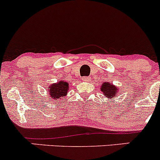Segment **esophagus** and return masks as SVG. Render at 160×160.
<instances>
[{"instance_id": "obj_1", "label": "esophagus", "mask_w": 160, "mask_h": 160, "mask_svg": "<svg viewBox=\"0 0 160 160\" xmlns=\"http://www.w3.org/2000/svg\"><path fill=\"white\" fill-rule=\"evenodd\" d=\"M82 81H84V82L88 81V80H89V78L86 77V76H84V77L82 78Z\"/></svg>"}]
</instances>
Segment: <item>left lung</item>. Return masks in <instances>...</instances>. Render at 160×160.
<instances>
[{
	"instance_id": "8db88e82",
	"label": "left lung",
	"mask_w": 160,
	"mask_h": 160,
	"mask_svg": "<svg viewBox=\"0 0 160 160\" xmlns=\"http://www.w3.org/2000/svg\"><path fill=\"white\" fill-rule=\"evenodd\" d=\"M100 90L103 92V94L108 98H112L115 97L118 93V89L116 86H114L112 83L108 82H104L100 87Z\"/></svg>"
}]
</instances>
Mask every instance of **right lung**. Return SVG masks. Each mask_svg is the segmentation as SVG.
Wrapping results in <instances>:
<instances>
[{
  "instance_id": "right-lung-1",
  "label": "right lung",
  "mask_w": 160,
  "mask_h": 160,
  "mask_svg": "<svg viewBox=\"0 0 160 160\" xmlns=\"http://www.w3.org/2000/svg\"><path fill=\"white\" fill-rule=\"evenodd\" d=\"M50 97L54 100H57L66 96L69 89V85L68 82L63 81H60L56 84H52L48 88Z\"/></svg>"
}]
</instances>
